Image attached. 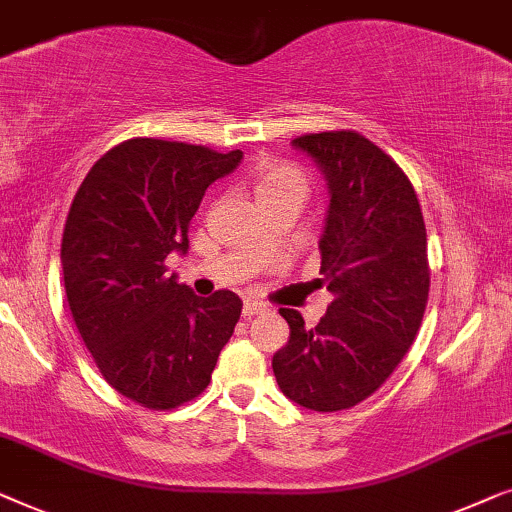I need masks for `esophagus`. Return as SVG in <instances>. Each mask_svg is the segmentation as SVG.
Masks as SVG:
<instances>
[{
    "instance_id": "1",
    "label": "esophagus",
    "mask_w": 512,
    "mask_h": 512,
    "mask_svg": "<svg viewBox=\"0 0 512 512\" xmlns=\"http://www.w3.org/2000/svg\"><path fill=\"white\" fill-rule=\"evenodd\" d=\"M259 313H266V306L255 304V301H246V304H243V318H253V315Z\"/></svg>"
}]
</instances>
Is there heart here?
<instances>
[{
    "label": "heart",
    "instance_id": "1",
    "mask_svg": "<svg viewBox=\"0 0 512 512\" xmlns=\"http://www.w3.org/2000/svg\"><path fill=\"white\" fill-rule=\"evenodd\" d=\"M308 181L297 167L283 162L264 164L255 176V194L257 201L280 197V194H299L306 197Z\"/></svg>",
    "mask_w": 512,
    "mask_h": 512
}]
</instances>
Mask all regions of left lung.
<instances>
[{
  "instance_id": "left-lung-1",
  "label": "left lung",
  "mask_w": 512,
  "mask_h": 512,
  "mask_svg": "<svg viewBox=\"0 0 512 512\" xmlns=\"http://www.w3.org/2000/svg\"><path fill=\"white\" fill-rule=\"evenodd\" d=\"M292 146L327 178L318 283L334 299L313 329L280 308L290 341L271 366L287 399L336 413L369 399L415 341L429 299L427 229L413 183L366 136L341 129Z\"/></svg>"
}]
</instances>
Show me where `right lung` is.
Here are the masks:
<instances>
[{
	"label": "right lung",
	"instance_id": "add662e5",
	"mask_svg": "<svg viewBox=\"0 0 512 512\" xmlns=\"http://www.w3.org/2000/svg\"><path fill=\"white\" fill-rule=\"evenodd\" d=\"M241 160L139 136L99 157L71 201L60 257L76 329L106 383L150 410L206 390L241 318L234 292L204 299L164 276L167 255L187 253L206 187Z\"/></svg>",
	"mask_w": 512,
	"mask_h": 512
}]
</instances>
